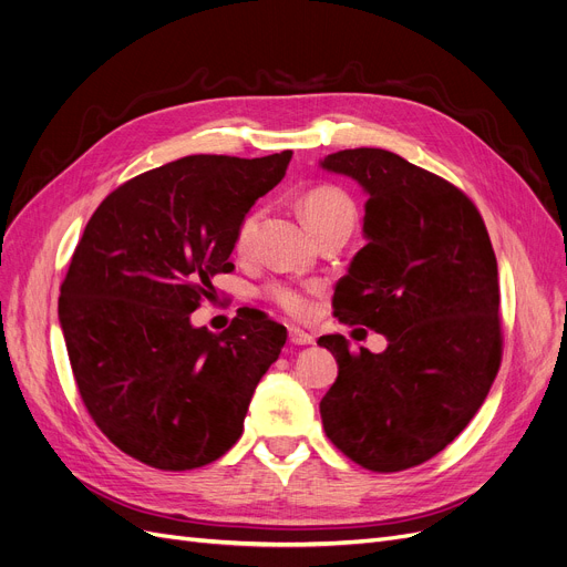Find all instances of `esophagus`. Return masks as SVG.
Masks as SVG:
<instances>
[{"label": "esophagus", "instance_id": "esophagus-1", "mask_svg": "<svg viewBox=\"0 0 567 567\" xmlns=\"http://www.w3.org/2000/svg\"><path fill=\"white\" fill-rule=\"evenodd\" d=\"M289 342L291 344H312L315 342V338L310 336V333H306V331H301V329H296V326H291L289 329Z\"/></svg>", "mask_w": 567, "mask_h": 567}]
</instances>
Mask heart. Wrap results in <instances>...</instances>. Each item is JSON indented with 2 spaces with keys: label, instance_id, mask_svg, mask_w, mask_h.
I'll use <instances>...</instances> for the list:
<instances>
[{
  "label": "heart",
  "instance_id": "1",
  "mask_svg": "<svg viewBox=\"0 0 567 567\" xmlns=\"http://www.w3.org/2000/svg\"><path fill=\"white\" fill-rule=\"evenodd\" d=\"M301 214L306 225L310 227L312 234H319L329 225L336 223H351L355 220V204L351 197L333 186H317L308 190L301 199ZM259 214L252 212L248 214L241 225L236 229V248H248L250 238L255 234ZM266 296L271 299L276 306H280L289 315H303L308 310V296L293 285L287 282H271L266 287Z\"/></svg>",
  "mask_w": 567,
  "mask_h": 567
}]
</instances>
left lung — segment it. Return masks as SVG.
<instances>
[{
  "label": "left lung",
  "mask_w": 567,
  "mask_h": 567,
  "mask_svg": "<svg viewBox=\"0 0 567 567\" xmlns=\"http://www.w3.org/2000/svg\"><path fill=\"white\" fill-rule=\"evenodd\" d=\"M321 167L368 193V244L336 285L333 315L389 340L353 353L342 336L319 338L338 361L323 432L363 468L404 471L441 453L492 389L503 353L494 248L457 186L393 152L344 148Z\"/></svg>",
  "instance_id": "1"
}]
</instances>
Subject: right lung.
I'll list each match as a JSON object with an SVG mask.
<instances>
[{
    "mask_svg": "<svg viewBox=\"0 0 567 567\" xmlns=\"http://www.w3.org/2000/svg\"><path fill=\"white\" fill-rule=\"evenodd\" d=\"M291 152L186 156L112 190L89 218L59 296L80 398L126 455L163 471L223 457L287 340L244 308L223 333L190 315L229 274L236 229L280 184Z\"/></svg>",
    "mask_w": 567,
    "mask_h": 567,
    "instance_id": "add662e5",
    "label": "right lung"
}]
</instances>
